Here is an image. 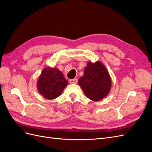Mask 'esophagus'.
<instances>
[{"label":"esophagus","mask_w":152,"mask_h":152,"mask_svg":"<svg viewBox=\"0 0 152 152\" xmlns=\"http://www.w3.org/2000/svg\"><path fill=\"white\" fill-rule=\"evenodd\" d=\"M77 82V79H73L70 80V84H76Z\"/></svg>","instance_id":"obj_1"}]
</instances>
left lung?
<instances>
[{
  "label": "left lung",
  "instance_id": "8db88e82",
  "mask_svg": "<svg viewBox=\"0 0 152 152\" xmlns=\"http://www.w3.org/2000/svg\"><path fill=\"white\" fill-rule=\"evenodd\" d=\"M79 84L90 99L98 102L107 96L111 88V79L107 68L101 62H88Z\"/></svg>",
  "mask_w": 152,
  "mask_h": 152
}]
</instances>
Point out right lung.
I'll return each instance as SVG.
<instances>
[{"mask_svg":"<svg viewBox=\"0 0 152 152\" xmlns=\"http://www.w3.org/2000/svg\"><path fill=\"white\" fill-rule=\"evenodd\" d=\"M68 82L58 69L47 67L44 69L39 77L37 88L43 97L53 99L61 94Z\"/></svg>","mask_w":152,"mask_h":152,"instance_id":"1","label":"right lung"}]
</instances>
